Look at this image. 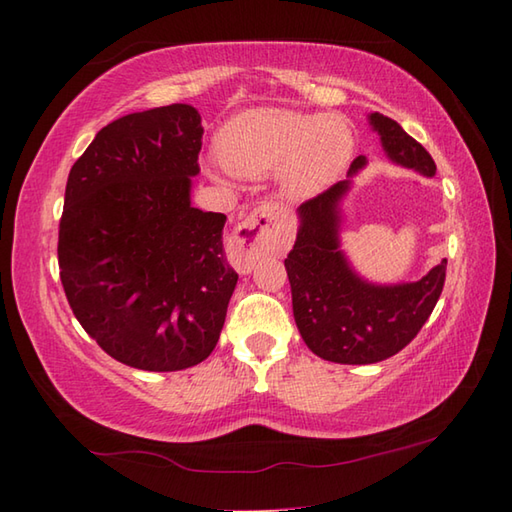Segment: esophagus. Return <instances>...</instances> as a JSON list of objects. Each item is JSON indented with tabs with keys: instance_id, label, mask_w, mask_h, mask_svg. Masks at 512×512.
Returning <instances> with one entry per match:
<instances>
[{
	"instance_id": "34e87169",
	"label": "esophagus",
	"mask_w": 512,
	"mask_h": 512,
	"mask_svg": "<svg viewBox=\"0 0 512 512\" xmlns=\"http://www.w3.org/2000/svg\"><path fill=\"white\" fill-rule=\"evenodd\" d=\"M286 228V211L275 202H266L246 215L242 222L235 226V231L228 239V259L231 264L248 273L255 266L257 259L270 253L277 244Z\"/></svg>"
}]
</instances>
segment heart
<instances>
[{
    "mask_svg": "<svg viewBox=\"0 0 512 512\" xmlns=\"http://www.w3.org/2000/svg\"><path fill=\"white\" fill-rule=\"evenodd\" d=\"M354 149L345 118L259 107L237 114L217 138L222 165L239 178H264L281 167L288 191L308 195L343 171Z\"/></svg>",
    "mask_w": 512,
    "mask_h": 512,
    "instance_id": "1",
    "label": "heart"
}]
</instances>
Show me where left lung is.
Returning a JSON list of instances; mask_svg holds the SVG:
<instances>
[{
	"instance_id": "8db88e82",
	"label": "left lung",
	"mask_w": 512,
	"mask_h": 512,
	"mask_svg": "<svg viewBox=\"0 0 512 512\" xmlns=\"http://www.w3.org/2000/svg\"><path fill=\"white\" fill-rule=\"evenodd\" d=\"M369 123L383 140L387 156L424 176L436 162L396 121L374 112ZM365 167L358 156L350 176ZM350 180L336 182L299 206L301 226L286 259L301 339L332 363L369 365L385 361L409 345L431 317L447 277V259L413 284L372 286L356 277L339 250V200Z\"/></svg>"
}]
</instances>
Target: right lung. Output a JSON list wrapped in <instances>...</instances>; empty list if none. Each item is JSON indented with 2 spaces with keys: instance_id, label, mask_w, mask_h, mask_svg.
I'll list each match as a JSON object with an SVG mask.
<instances>
[{
  "instance_id": "right-lung-1",
  "label": "right lung",
  "mask_w": 512,
  "mask_h": 512,
  "mask_svg": "<svg viewBox=\"0 0 512 512\" xmlns=\"http://www.w3.org/2000/svg\"><path fill=\"white\" fill-rule=\"evenodd\" d=\"M202 123L173 103L103 127L74 162L59 222L61 284L103 352L178 372L213 352L237 273L224 213L191 206Z\"/></svg>"
}]
</instances>
